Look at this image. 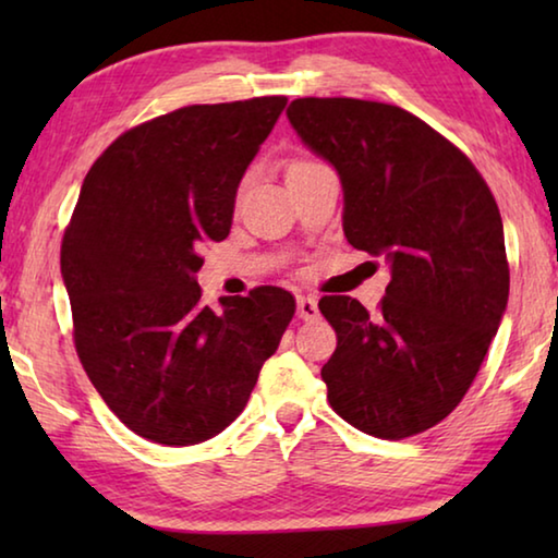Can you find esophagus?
I'll return each mask as SVG.
<instances>
[{
    "label": "esophagus",
    "instance_id": "34e87169",
    "mask_svg": "<svg viewBox=\"0 0 558 558\" xmlns=\"http://www.w3.org/2000/svg\"><path fill=\"white\" fill-rule=\"evenodd\" d=\"M298 317L305 319V323H313L319 317L317 300L313 295H298Z\"/></svg>",
    "mask_w": 558,
    "mask_h": 558
}]
</instances>
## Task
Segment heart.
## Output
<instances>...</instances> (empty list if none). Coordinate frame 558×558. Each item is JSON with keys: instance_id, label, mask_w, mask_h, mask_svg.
<instances>
[{"instance_id": "1", "label": "heart", "mask_w": 558, "mask_h": 558, "mask_svg": "<svg viewBox=\"0 0 558 558\" xmlns=\"http://www.w3.org/2000/svg\"><path fill=\"white\" fill-rule=\"evenodd\" d=\"M302 165H313V162H298V165H292V167H302Z\"/></svg>"}]
</instances>
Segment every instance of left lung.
Segmentation results:
<instances>
[{"label":"left lung","mask_w":558,"mask_h":558,"mask_svg":"<svg viewBox=\"0 0 558 558\" xmlns=\"http://www.w3.org/2000/svg\"><path fill=\"white\" fill-rule=\"evenodd\" d=\"M288 120L337 169L347 241L391 268L376 315L347 295L319 300L337 332L327 401L376 438L428 430L468 393L507 310L495 196L456 145L403 108L298 98Z\"/></svg>","instance_id":"8db88e82"}]
</instances>
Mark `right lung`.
Returning a JSON list of instances; mask_svg holds the SVG:
<instances>
[{"mask_svg":"<svg viewBox=\"0 0 558 558\" xmlns=\"http://www.w3.org/2000/svg\"><path fill=\"white\" fill-rule=\"evenodd\" d=\"M286 96L189 106L132 128L83 179L61 243L75 352L108 409L162 446L239 418L295 315L288 290L202 302L204 245L231 231L235 192Z\"/></svg>","mask_w":558,"mask_h":558,"instance_id":"right-lung-1","label":"right lung"}]
</instances>
